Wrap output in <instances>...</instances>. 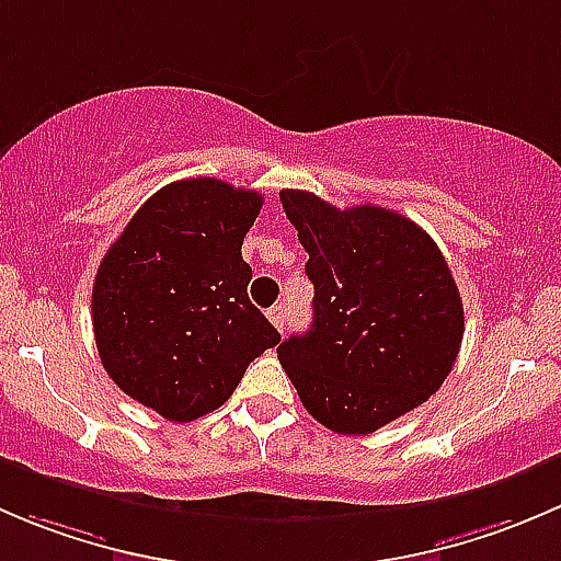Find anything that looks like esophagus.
Returning a JSON list of instances; mask_svg holds the SVG:
<instances>
[{
  "mask_svg": "<svg viewBox=\"0 0 561 561\" xmlns=\"http://www.w3.org/2000/svg\"><path fill=\"white\" fill-rule=\"evenodd\" d=\"M287 317H290V312H287V307H285V304H274V307L268 309V320L274 322V325L279 328V331H285V325H287Z\"/></svg>",
  "mask_w": 561,
  "mask_h": 561,
  "instance_id": "esophagus-1",
  "label": "esophagus"
}]
</instances>
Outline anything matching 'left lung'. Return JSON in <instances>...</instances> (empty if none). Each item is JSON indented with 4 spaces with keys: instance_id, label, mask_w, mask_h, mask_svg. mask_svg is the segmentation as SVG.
Segmentation results:
<instances>
[{
    "instance_id": "obj_1",
    "label": "left lung",
    "mask_w": 561,
    "mask_h": 561,
    "mask_svg": "<svg viewBox=\"0 0 561 561\" xmlns=\"http://www.w3.org/2000/svg\"><path fill=\"white\" fill-rule=\"evenodd\" d=\"M309 252L314 320L276 347L309 415L336 434H371L415 410L450 375L463 336L454 274L432 236L380 206L339 211L282 190Z\"/></svg>"
}]
</instances>
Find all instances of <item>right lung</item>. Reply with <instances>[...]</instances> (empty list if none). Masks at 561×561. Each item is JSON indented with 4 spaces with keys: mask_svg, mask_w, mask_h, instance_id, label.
I'll return each instance as SVG.
<instances>
[{
    "mask_svg": "<svg viewBox=\"0 0 561 561\" xmlns=\"http://www.w3.org/2000/svg\"><path fill=\"white\" fill-rule=\"evenodd\" d=\"M263 195L228 181L162 186L107 249L92 287L98 353L111 380L165 421L190 423L233 396L279 344L249 301L241 244Z\"/></svg>",
    "mask_w": 561,
    "mask_h": 561,
    "instance_id": "obj_1",
    "label": "right lung"
}]
</instances>
